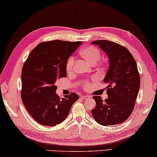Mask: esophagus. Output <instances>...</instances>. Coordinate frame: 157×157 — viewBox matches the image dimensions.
<instances>
[{
  "label": "esophagus",
  "instance_id": "1",
  "mask_svg": "<svg viewBox=\"0 0 157 157\" xmlns=\"http://www.w3.org/2000/svg\"><path fill=\"white\" fill-rule=\"evenodd\" d=\"M81 98H83V99H87V98H90V97L89 95H82Z\"/></svg>",
  "mask_w": 157,
  "mask_h": 157
}]
</instances>
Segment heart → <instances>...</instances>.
Instances as JSON below:
<instances>
[{"label":"heart","instance_id":"1","mask_svg":"<svg viewBox=\"0 0 157 157\" xmlns=\"http://www.w3.org/2000/svg\"><path fill=\"white\" fill-rule=\"evenodd\" d=\"M80 55L81 57H83L84 59H86L87 62H89L90 64L95 65L99 61L101 58V52L100 49L97 48V47L90 45L87 46L86 48H83L81 49ZM74 65V58L73 56L69 57L67 61H66L65 69L67 73H71L73 70ZM82 85L85 89L89 88L90 86V81H84Z\"/></svg>","mask_w":157,"mask_h":157}]
</instances>
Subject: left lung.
<instances>
[{"mask_svg": "<svg viewBox=\"0 0 157 157\" xmlns=\"http://www.w3.org/2000/svg\"><path fill=\"white\" fill-rule=\"evenodd\" d=\"M105 52L109 67L103 82L108 98L103 101L94 96L96 107L92 109L96 121L103 126L124 122L132 112L140 87V75L132 55L125 47L107 40H94Z\"/></svg>", "mask_w": 157, "mask_h": 157, "instance_id": "8db88e82", "label": "left lung"}]
</instances>
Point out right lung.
Masks as SVG:
<instances>
[{"label":"right lung","mask_w":157,"mask_h":157,"mask_svg":"<svg viewBox=\"0 0 157 157\" xmlns=\"http://www.w3.org/2000/svg\"><path fill=\"white\" fill-rule=\"evenodd\" d=\"M82 44L55 40L38 44L30 52L22 69L21 98L36 121L46 126L62 123L78 95L71 93L60 98L56 81L67 76L66 61Z\"/></svg>","instance_id":"right-lung-1"}]
</instances>
